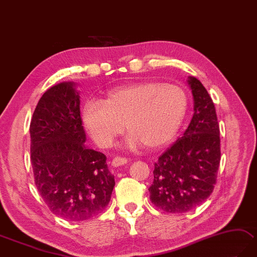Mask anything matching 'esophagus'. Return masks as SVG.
I'll list each match as a JSON object with an SVG mask.
<instances>
[{
	"mask_svg": "<svg viewBox=\"0 0 257 257\" xmlns=\"http://www.w3.org/2000/svg\"><path fill=\"white\" fill-rule=\"evenodd\" d=\"M127 162H128V160L126 158L116 157V158L112 159V161H111V166H114V168H117V166L127 164Z\"/></svg>",
	"mask_w": 257,
	"mask_h": 257,
	"instance_id": "esophagus-1",
	"label": "esophagus"
}]
</instances>
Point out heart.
Returning <instances> with one entry per match:
<instances>
[{
    "mask_svg": "<svg viewBox=\"0 0 257 257\" xmlns=\"http://www.w3.org/2000/svg\"><path fill=\"white\" fill-rule=\"evenodd\" d=\"M188 97L174 84L141 82L110 89L105 100L89 99L83 106L82 121L93 140L107 148L124 131L127 147L158 149L176 136L186 116Z\"/></svg>",
    "mask_w": 257,
    "mask_h": 257,
    "instance_id": "b5f03b06",
    "label": "heart"
}]
</instances>
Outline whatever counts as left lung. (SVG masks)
Listing matches in <instances>:
<instances>
[{"mask_svg":"<svg viewBox=\"0 0 257 257\" xmlns=\"http://www.w3.org/2000/svg\"><path fill=\"white\" fill-rule=\"evenodd\" d=\"M187 82L194 97L192 121L154 163L149 188L152 204L170 213L192 210L211 195L221 159L213 101L199 80L189 76Z\"/></svg>","mask_w":257,"mask_h":257,"instance_id":"left-lung-1","label":"left lung"}]
</instances>
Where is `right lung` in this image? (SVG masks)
Segmentation results:
<instances>
[{"instance_id":"add662e5","label":"right lung","mask_w":257,"mask_h":257,"mask_svg":"<svg viewBox=\"0 0 257 257\" xmlns=\"http://www.w3.org/2000/svg\"><path fill=\"white\" fill-rule=\"evenodd\" d=\"M73 82L44 93L31 121L35 184L49 209L69 221H84L108 205L115 186L106 157L88 149L80 96Z\"/></svg>"}]
</instances>
